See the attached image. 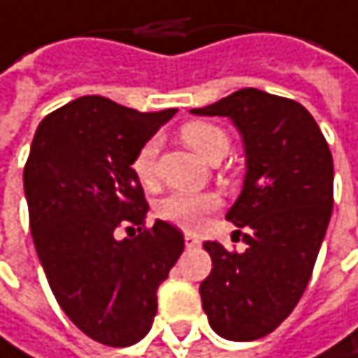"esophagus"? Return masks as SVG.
Returning <instances> with one entry per match:
<instances>
[{"label":"esophagus","instance_id":"34e87169","mask_svg":"<svg viewBox=\"0 0 358 358\" xmlns=\"http://www.w3.org/2000/svg\"><path fill=\"white\" fill-rule=\"evenodd\" d=\"M185 245H187L189 250H191V248H197V245H199V239H197L195 235L187 233V235H185Z\"/></svg>","mask_w":358,"mask_h":358}]
</instances>
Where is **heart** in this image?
Segmentation results:
<instances>
[{"mask_svg": "<svg viewBox=\"0 0 358 358\" xmlns=\"http://www.w3.org/2000/svg\"><path fill=\"white\" fill-rule=\"evenodd\" d=\"M182 142L193 148L201 159L218 163L227 157L231 148L229 134L210 121H189L180 127ZM131 171L144 187L157 185V140H146L131 159ZM218 195L214 193H169L163 197L155 212L161 220L180 229H197L203 218L218 208Z\"/></svg>", "mask_w": 358, "mask_h": 358, "instance_id": "obj_1", "label": "heart"}]
</instances>
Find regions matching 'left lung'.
<instances>
[{
  "label": "left lung",
  "instance_id": "left-lung-1",
  "mask_svg": "<svg viewBox=\"0 0 358 358\" xmlns=\"http://www.w3.org/2000/svg\"><path fill=\"white\" fill-rule=\"evenodd\" d=\"M195 115L229 117L243 136L248 173L227 220L245 250L206 241L212 273L201 304L212 329L235 342L273 334L300 302L334 208V159L296 100L243 87Z\"/></svg>",
  "mask_w": 358,
  "mask_h": 358
}]
</instances>
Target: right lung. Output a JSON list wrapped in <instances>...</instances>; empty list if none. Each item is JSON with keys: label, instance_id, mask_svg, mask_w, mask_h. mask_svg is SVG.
Masks as SVG:
<instances>
[{"label": "right lung", "instance_id": "add662e5", "mask_svg": "<svg viewBox=\"0 0 358 358\" xmlns=\"http://www.w3.org/2000/svg\"><path fill=\"white\" fill-rule=\"evenodd\" d=\"M173 113L81 96L39 123L24 165L31 235L52 294L104 346H131L148 334L157 289L185 252L176 227L144 224L148 203L131 171L138 148Z\"/></svg>", "mask_w": 358, "mask_h": 358}]
</instances>
